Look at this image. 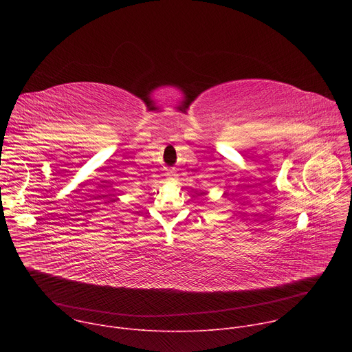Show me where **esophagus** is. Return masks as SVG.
Wrapping results in <instances>:
<instances>
[{"mask_svg": "<svg viewBox=\"0 0 352 352\" xmlns=\"http://www.w3.org/2000/svg\"><path fill=\"white\" fill-rule=\"evenodd\" d=\"M166 175H167L168 181H173V182H174V181H177V179H178V174H177L174 170H168Z\"/></svg>", "mask_w": 352, "mask_h": 352, "instance_id": "obj_1", "label": "esophagus"}]
</instances>
